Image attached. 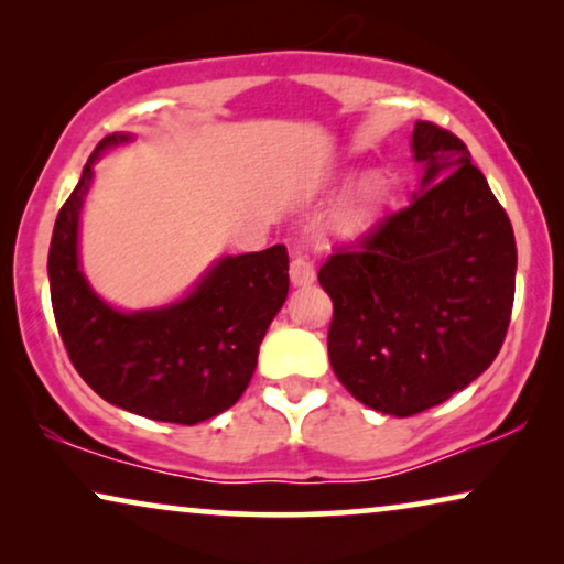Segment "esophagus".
Returning a JSON list of instances; mask_svg holds the SVG:
<instances>
[{
    "instance_id": "esophagus-1",
    "label": "esophagus",
    "mask_w": 564,
    "mask_h": 564,
    "mask_svg": "<svg viewBox=\"0 0 564 564\" xmlns=\"http://www.w3.org/2000/svg\"><path fill=\"white\" fill-rule=\"evenodd\" d=\"M290 280L295 288H307L315 282V267L307 257H295L290 264Z\"/></svg>"
}]
</instances>
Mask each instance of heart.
I'll use <instances>...</instances> for the list:
<instances>
[{
	"mask_svg": "<svg viewBox=\"0 0 564 564\" xmlns=\"http://www.w3.org/2000/svg\"><path fill=\"white\" fill-rule=\"evenodd\" d=\"M384 197H388V180L380 172H367L349 189V195L336 207L330 218V230L338 238H359L377 223Z\"/></svg>",
	"mask_w": 564,
	"mask_h": 564,
	"instance_id": "heart-1",
	"label": "heart"
}]
</instances>
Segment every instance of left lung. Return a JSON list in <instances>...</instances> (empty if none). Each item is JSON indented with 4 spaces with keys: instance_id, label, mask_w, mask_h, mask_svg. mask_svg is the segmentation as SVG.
<instances>
[{
    "instance_id": "left-lung-1",
    "label": "left lung",
    "mask_w": 564,
    "mask_h": 564,
    "mask_svg": "<svg viewBox=\"0 0 564 564\" xmlns=\"http://www.w3.org/2000/svg\"><path fill=\"white\" fill-rule=\"evenodd\" d=\"M421 184L318 282L334 300L328 359L372 411L405 419L465 390L498 357L511 323V220L449 130L419 120Z\"/></svg>"
}]
</instances>
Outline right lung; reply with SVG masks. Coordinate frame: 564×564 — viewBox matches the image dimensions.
I'll list each match as a JSON object with an SVG mask.
<instances>
[{
	"label": "right lung",
	"instance_id": "obj_1",
	"mask_svg": "<svg viewBox=\"0 0 564 564\" xmlns=\"http://www.w3.org/2000/svg\"><path fill=\"white\" fill-rule=\"evenodd\" d=\"M130 141L107 135L61 207L48 251L53 315L72 365L99 398L143 419L195 426L249 388L269 323L288 300V249L223 257L174 303L118 311L82 272L79 218L95 161Z\"/></svg>",
	"mask_w": 564,
	"mask_h": 564
}]
</instances>
